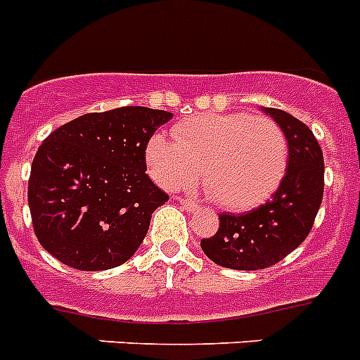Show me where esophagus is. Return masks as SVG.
<instances>
[{
    "label": "esophagus",
    "mask_w": 360,
    "mask_h": 360,
    "mask_svg": "<svg viewBox=\"0 0 360 360\" xmlns=\"http://www.w3.org/2000/svg\"><path fill=\"white\" fill-rule=\"evenodd\" d=\"M181 203V207L186 210H190V212H194V210L200 209V205L198 203H194V201H188V200H177Z\"/></svg>",
    "instance_id": "obj_1"
}]
</instances>
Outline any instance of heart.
<instances>
[{
    "label": "heart",
    "mask_w": 360,
    "mask_h": 360,
    "mask_svg": "<svg viewBox=\"0 0 360 360\" xmlns=\"http://www.w3.org/2000/svg\"><path fill=\"white\" fill-rule=\"evenodd\" d=\"M150 174L165 188L201 179L212 200L229 210H248L270 198L286 174L288 142L266 116L207 112L183 120L174 140L153 134L146 148Z\"/></svg>",
    "instance_id": "obj_1"
}]
</instances>
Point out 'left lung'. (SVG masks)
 I'll use <instances>...</instances> for the list:
<instances>
[{
	"label": "left lung",
	"mask_w": 360,
	"mask_h": 360,
	"mask_svg": "<svg viewBox=\"0 0 360 360\" xmlns=\"http://www.w3.org/2000/svg\"><path fill=\"white\" fill-rule=\"evenodd\" d=\"M288 142V166L279 188L259 209L220 214L212 238L201 250L231 270H262L296 250L311 233L323 195V155L312 131L292 114L262 107Z\"/></svg>",
	"instance_id": "left-lung-1"
}]
</instances>
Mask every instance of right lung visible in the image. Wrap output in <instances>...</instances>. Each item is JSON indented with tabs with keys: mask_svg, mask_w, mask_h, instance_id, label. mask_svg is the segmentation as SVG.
<instances>
[{
	"mask_svg": "<svg viewBox=\"0 0 360 360\" xmlns=\"http://www.w3.org/2000/svg\"><path fill=\"white\" fill-rule=\"evenodd\" d=\"M174 114L120 107L60 125L38 148L29 177L34 235L75 270L124 264L168 195L146 174V148Z\"/></svg>",
	"mask_w": 360,
	"mask_h": 360,
	"instance_id": "obj_1",
	"label": "right lung"
}]
</instances>
